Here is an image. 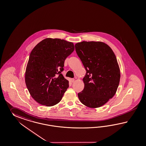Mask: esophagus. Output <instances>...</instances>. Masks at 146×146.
<instances>
[{
	"label": "esophagus",
	"mask_w": 146,
	"mask_h": 146,
	"mask_svg": "<svg viewBox=\"0 0 146 146\" xmlns=\"http://www.w3.org/2000/svg\"><path fill=\"white\" fill-rule=\"evenodd\" d=\"M71 82H72V83H73V82H74V78H71Z\"/></svg>",
	"instance_id": "obj_1"
}]
</instances>
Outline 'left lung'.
I'll return each instance as SVG.
<instances>
[{"label":"left lung","instance_id":"1","mask_svg":"<svg viewBox=\"0 0 146 146\" xmlns=\"http://www.w3.org/2000/svg\"><path fill=\"white\" fill-rule=\"evenodd\" d=\"M75 50L86 68L84 88L79 100L86 107H101L112 98L120 79L117 60L110 47L102 42L76 43Z\"/></svg>","mask_w":146,"mask_h":146}]
</instances>
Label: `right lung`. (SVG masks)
<instances>
[{"label": "right lung", "mask_w": 146, "mask_h": 146, "mask_svg": "<svg viewBox=\"0 0 146 146\" xmlns=\"http://www.w3.org/2000/svg\"><path fill=\"white\" fill-rule=\"evenodd\" d=\"M74 50L72 42L47 38L30 54L25 72V83L37 102L47 107L59 103L68 89V81L61 72L64 61Z\"/></svg>", "instance_id": "obj_1"}]
</instances>
